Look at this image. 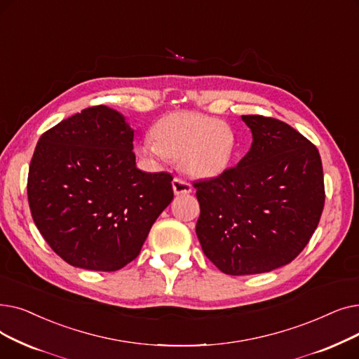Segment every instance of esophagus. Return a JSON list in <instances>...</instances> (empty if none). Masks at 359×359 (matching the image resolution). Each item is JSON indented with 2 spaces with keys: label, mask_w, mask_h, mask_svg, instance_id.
Segmentation results:
<instances>
[{
  "label": "esophagus",
  "mask_w": 359,
  "mask_h": 359,
  "mask_svg": "<svg viewBox=\"0 0 359 359\" xmlns=\"http://www.w3.org/2000/svg\"><path fill=\"white\" fill-rule=\"evenodd\" d=\"M172 190H174L175 196H182V194H190L193 191V187L189 182H185L180 178H175L172 181Z\"/></svg>",
  "instance_id": "1"
}]
</instances>
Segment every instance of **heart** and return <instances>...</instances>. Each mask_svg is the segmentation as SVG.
Here are the masks:
<instances>
[{
  "instance_id": "heart-1",
  "label": "heart",
  "mask_w": 359,
  "mask_h": 359,
  "mask_svg": "<svg viewBox=\"0 0 359 359\" xmlns=\"http://www.w3.org/2000/svg\"><path fill=\"white\" fill-rule=\"evenodd\" d=\"M151 142L135 146V155L146 162L180 159L187 175L212 180L229 168L236 135L229 124L197 112L165 115L150 130Z\"/></svg>"
}]
</instances>
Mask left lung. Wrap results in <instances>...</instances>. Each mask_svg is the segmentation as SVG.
Instances as JSON below:
<instances>
[{"label":"left lung","mask_w":359,"mask_h":359,"mask_svg":"<svg viewBox=\"0 0 359 359\" xmlns=\"http://www.w3.org/2000/svg\"><path fill=\"white\" fill-rule=\"evenodd\" d=\"M241 118L252 134L247 155L217 178L194 184L203 252L232 276L291 263L309 244L324 206L317 147L279 119Z\"/></svg>","instance_id":"8db88e82"}]
</instances>
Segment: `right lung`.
<instances>
[{
    "label": "right lung",
    "instance_id": "add662e5",
    "mask_svg": "<svg viewBox=\"0 0 359 359\" xmlns=\"http://www.w3.org/2000/svg\"><path fill=\"white\" fill-rule=\"evenodd\" d=\"M133 137L126 116L105 105L41 135L29 168V206L45 241L68 264L123 269L172 201V177L142 172Z\"/></svg>",
    "mask_w": 359,
    "mask_h": 359
}]
</instances>
